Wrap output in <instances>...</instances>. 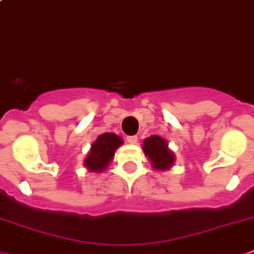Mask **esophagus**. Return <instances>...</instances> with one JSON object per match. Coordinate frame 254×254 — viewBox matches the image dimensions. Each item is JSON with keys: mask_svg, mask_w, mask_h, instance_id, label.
I'll use <instances>...</instances> for the list:
<instances>
[{"mask_svg": "<svg viewBox=\"0 0 254 254\" xmlns=\"http://www.w3.org/2000/svg\"><path fill=\"white\" fill-rule=\"evenodd\" d=\"M127 142L128 143H137V136H127Z\"/></svg>", "mask_w": 254, "mask_h": 254, "instance_id": "34e87169", "label": "esophagus"}]
</instances>
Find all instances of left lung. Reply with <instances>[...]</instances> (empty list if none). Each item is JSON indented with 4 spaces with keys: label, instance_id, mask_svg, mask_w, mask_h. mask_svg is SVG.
<instances>
[{
    "label": "left lung",
    "instance_id": "1",
    "mask_svg": "<svg viewBox=\"0 0 254 254\" xmlns=\"http://www.w3.org/2000/svg\"><path fill=\"white\" fill-rule=\"evenodd\" d=\"M142 150L156 170H169L175 162V155L170 151L167 141L157 134H153L143 141Z\"/></svg>",
    "mask_w": 254,
    "mask_h": 254
}]
</instances>
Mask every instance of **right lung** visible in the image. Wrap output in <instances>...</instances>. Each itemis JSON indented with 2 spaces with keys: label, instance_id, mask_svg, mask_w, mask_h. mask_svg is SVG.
Listing matches in <instances>:
<instances>
[{
  "label": "right lung",
  "instance_id": "obj_1",
  "mask_svg": "<svg viewBox=\"0 0 254 254\" xmlns=\"http://www.w3.org/2000/svg\"><path fill=\"white\" fill-rule=\"evenodd\" d=\"M123 143L122 138L115 133H106L98 136L92 143L84 166L92 173H102L113 160L116 150Z\"/></svg>",
  "mask_w": 254,
  "mask_h": 254
}]
</instances>
